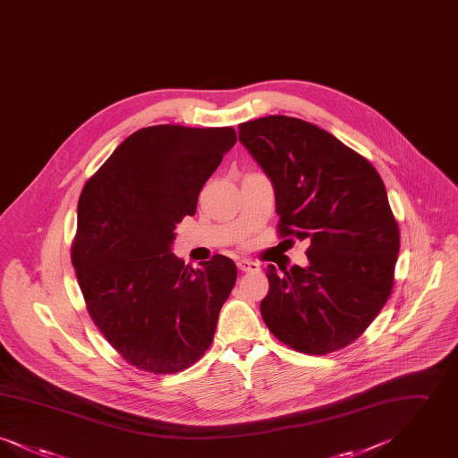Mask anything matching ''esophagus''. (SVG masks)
<instances>
[{
  "label": "esophagus",
  "instance_id": "esophagus-1",
  "mask_svg": "<svg viewBox=\"0 0 458 458\" xmlns=\"http://www.w3.org/2000/svg\"><path fill=\"white\" fill-rule=\"evenodd\" d=\"M237 267L240 271H259V264L258 262L249 261V259H239Z\"/></svg>",
  "mask_w": 458,
  "mask_h": 458
}]
</instances>
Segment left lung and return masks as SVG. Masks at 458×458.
Here are the masks:
<instances>
[{
	"instance_id": "1",
	"label": "left lung",
	"mask_w": 458,
	"mask_h": 458,
	"mask_svg": "<svg viewBox=\"0 0 458 458\" xmlns=\"http://www.w3.org/2000/svg\"><path fill=\"white\" fill-rule=\"evenodd\" d=\"M239 140L273 183L280 235L310 242L305 267L267 266L266 327L304 353L347 347L392 293L400 235L381 176L335 135L299 118L240 123Z\"/></svg>"
}]
</instances>
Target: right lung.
Wrapping results in <instances>:
<instances>
[{
	"mask_svg": "<svg viewBox=\"0 0 458 458\" xmlns=\"http://www.w3.org/2000/svg\"><path fill=\"white\" fill-rule=\"evenodd\" d=\"M235 142L232 127L140 129L81 194L72 264L94 325L137 369H187L213 342L237 266L221 254L185 266L172 247Z\"/></svg>",
	"mask_w": 458,
	"mask_h": 458,
	"instance_id": "1",
	"label": "right lung"
}]
</instances>
